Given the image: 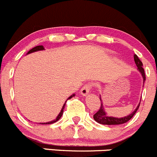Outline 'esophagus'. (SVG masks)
<instances>
[{
    "label": "esophagus",
    "instance_id": "1",
    "mask_svg": "<svg viewBox=\"0 0 157 157\" xmlns=\"http://www.w3.org/2000/svg\"><path fill=\"white\" fill-rule=\"evenodd\" d=\"M93 86V84L91 83H89V84H86V85H84L83 87H82V88L81 89V94L83 96H85L87 95V94H88V92H89V91L91 90V88H92Z\"/></svg>",
    "mask_w": 157,
    "mask_h": 157
}]
</instances>
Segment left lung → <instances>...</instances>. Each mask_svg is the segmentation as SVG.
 <instances>
[{"label":"left lung","instance_id":"obj_1","mask_svg":"<svg viewBox=\"0 0 157 157\" xmlns=\"http://www.w3.org/2000/svg\"><path fill=\"white\" fill-rule=\"evenodd\" d=\"M133 59H134V62L136 63V66H137V69L140 74L142 75L143 78H144V83L146 80V76H145V72H144V69L143 68V63L140 60V59L138 58L137 56L135 54L133 56ZM101 100V105L100 108H99L98 111L94 114L93 117H94V121H97L98 123L101 124H106V125H117V124H124L126 122H128V121H130L132 117H133V115L135 114V113L136 112V111L138 110L140 106V104L137 105L136 109L134 110V111L130 114L129 115L126 116V117H109L106 114V112L105 111V108L103 106V102H102L101 98L100 97Z\"/></svg>","mask_w":157,"mask_h":157}]
</instances>
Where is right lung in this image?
Wrapping results in <instances>:
<instances>
[{
  "label": "right lung",
  "instance_id": "right-lung-1",
  "mask_svg": "<svg viewBox=\"0 0 157 157\" xmlns=\"http://www.w3.org/2000/svg\"><path fill=\"white\" fill-rule=\"evenodd\" d=\"M44 49H44V47H43V46H35V47H34V48H33V49H31L30 50H29V52H27V54L32 53V52H36V51H40V50H44ZM73 96H75V94H72V95H71L70 97H69V98H68V99H70V98H72L73 97ZM68 99H67V100H68ZM67 100H66V101H67ZM66 101L65 102V104H64V105H63V108H62V110H61V111H60V113H59V115L57 116V117H56V118L55 119V120H54V121H52L46 122V123H42V124H53V123H55V122L58 121L59 120L60 118H61L62 115H63V110H64V108H65V106H66Z\"/></svg>",
  "mask_w": 157,
  "mask_h": 157
}]
</instances>
